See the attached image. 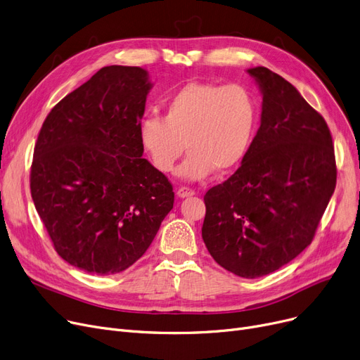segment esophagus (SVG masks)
Instances as JSON below:
<instances>
[{"label":"esophagus","instance_id":"esophagus-1","mask_svg":"<svg viewBox=\"0 0 360 360\" xmlns=\"http://www.w3.org/2000/svg\"><path fill=\"white\" fill-rule=\"evenodd\" d=\"M194 194H195V193H194V190L188 188V186H181V188H178V191H176V195H178L179 198L191 197V195H194Z\"/></svg>","mask_w":360,"mask_h":360}]
</instances>
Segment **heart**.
I'll return each instance as SVG.
<instances>
[{"instance_id":"b5f03b06","label":"heart","mask_w":360,"mask_h":360,"mask_svg":"<svg viewBox=\"0 0 360 360\" xmlns=\"http://www.w3.org/2000/svg\"><path fill=\"white\" fill-rule=\"evenodd\" d=\"M259 127V103L244 85L190 82L165 104V117L146 115L138 123V139L154 167L178 170L186 181L237 167L252 147Z\"/></svg>"}]
</instances>
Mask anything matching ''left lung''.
Segmentation results:
<instances>
[{"label": "left lung", "mask_w": 360, "mask_h": 360, "mask_svg": "<svg viewBox=\"0 0 360 360\" xmlns=\"http://www.w3.org/2000/svg\"><path fill=\"white\" fill-rule=\"evenodd\" d=\"M247 73L262 92L260 127L236 174L206 193L201 236L222 268L253 279L314 240L337 167L326 122L295 86L262 66Z\"/></svg>", "instance_id": "obj_1"}]
</instances>
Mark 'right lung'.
Listing matches in <instances>:
<instances>
[{"label": "right lung", "mask_w": 360, "mask_h": 360, "mask_svg": "<svg viewBox=\"0 0 360 360\" xmlns=\"http://www.w3.org/2000/svg\"><path fill=\"white\" fill-rule=\"evenodd\" d=\"M153 84L135 66H105L46 116L30 194L58 256L113 275L141 257L174 207L160 170L143 159L138 123Z\"/></svg>", "instance_id": "right-lung-1"}]
</instances>
